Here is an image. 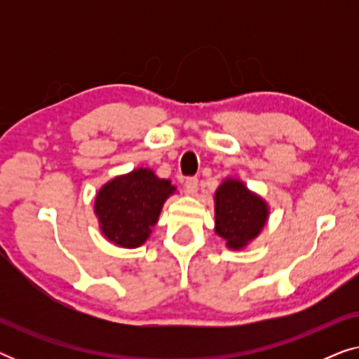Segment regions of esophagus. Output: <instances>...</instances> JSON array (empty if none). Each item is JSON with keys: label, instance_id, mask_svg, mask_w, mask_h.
Here are the masks:
<instances>
[{"label": "esophagus", "instance_id": "1", "mask_svg": "<svg viewBox=\"0 0 359 359\" xmlns=\"http://www.w3.org/2000/svg\"><path fill=\"white\" fill-rule=\"evenodd\" d=\"M183 189L186 194L194 196L198 193V178H193V176H191V178H186L183 181Z\"/></svg>", "mask_w": 359, "mask_h": 359}]
</instances>
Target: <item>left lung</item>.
I'll list each match as a JSON object with an SVG mask.
<instances>
[{
  "instance_id": "1",
  "label": "left lung",
  "mask_w": 359,
  "mask_h": 359,
  "mask_svg": "<svg viewBox=\"0 0 359 359\" xmlns=\"http://www.w3.org/2000/svg\"><path fill=\"white\" fill-rule=\"evenodd\" d=\"M215 232L229 248H243L262 232L268 205L242 181L225 180L215 191Z\"/></svg>"
}]
</instances>
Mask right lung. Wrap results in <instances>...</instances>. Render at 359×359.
Instances as JSON below:
<instances>
[{
	"instance_id": "right-lung-1",
	"label": "right lung",
	"mask_w": 359,
	"mask_h": 359,
	"mask_svg": "<svg viewBox=\"0 0 359 359\" xmlns=\"http://www.w3.org/2000/svg\"><path fill=\"white\" fill-rule=\"evenodd\" d=\"M175 193L168 180L149 168L117 176L100 189L95 212L104 237L124 248H135L149 238L163 203Z\"/></svg>"
}]
</instances>
